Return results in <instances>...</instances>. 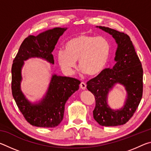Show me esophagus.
Instances as JSON below:
<instances>
[{
    "instance_id": "1",
    "label": "esophagus",
    "mask_w": 151,
    "mask_h": 151,
    "mask_svg": "<svg viewBox=\"0 0 151 151\" xmlns=\"http://www.w3.org/2000/svg\"><path fill=\"white\" fill-rule=\"evenodd\" d=\"M80 87L81 89H83V90H85L86 88V83H83V82H82V83L80 84Z\"/></svg>"
}]
</instances>
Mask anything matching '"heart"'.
I'll return each instance as SVG.
<instances>
[{
	"instance_id": "1",
	"label": "heart",
	"mask_w": 151,
	"mask_h": 151,
	"mask_svg": "<svg viewBox=\"0 0 151 151\" xmlns=\"http://www.w3.org/2000/svg\"><path fill=\"white\" fill-rule=\"evenodd\" d=\"M111 50V44L106 38L80 34L66 42L65 50L57 51V60L66 75H73L78 60L81 72L93 76L106 67Z\"/></svg>"
}]
</instances>
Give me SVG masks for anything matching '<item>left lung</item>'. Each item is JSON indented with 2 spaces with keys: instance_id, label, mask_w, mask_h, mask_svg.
<instances>
[{
  "instance_id": "1",
  "label": "left lung",
  "mask_w": 151,
  "mask_h": 151,
  "mask_svg": "<svg viewBox=\"0 0 151 151\" xmlns=\"http://www.w3.org/2000/svg\"><path fill=\"white\" fill-rule=\"evenodd\" d=\"M96 28L109 33L115 40L117 48L111 69L106 68L87 82V88L95 97L93 117L101 126L114 127L129 121L136 111L142 96L143 70L134 47L127 34L108 27ZM117 83L124 86L127 98L121 109H112L108 104L109 92Z\"/></svg>"
}]
</instances>
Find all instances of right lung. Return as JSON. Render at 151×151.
I'll list each match as a JSON object with an SVG mask.
<instances>
[{"mask_svg": "<svg viewBox=\"0 0 151 151\" xmlns=\"http://www.w3.org/2000/svg\"><path fill=\"white\" fill-rule=\"evenodd\" d=\"M66 29L56 27L37 36H29L20 45L13 60L11 69L12 96L25 119L32 126L46 128L58 126L63 119L66 102L79 88L80 81L52 74L47 93L39 101L30 102L21 90L24 61L39 58L54 65L52 52Z\"/></svg>", "mask_w": 151, "mask_h": 151, "instance_id": "add662e5", "label": "right lung"}]
</instances>
